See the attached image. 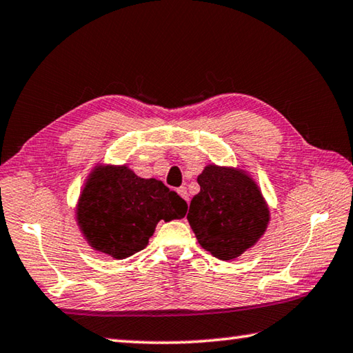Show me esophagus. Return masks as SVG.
I'll return each instance as SVG.
<instances>
[{
    "instance_id": "obj_1",
    "label": "esophagus",
    "mask_w": 353,
    "mask_h": 353,
    "mask_svg": "<svg viewBox=\"0 0 353 353\" xmlns=\"http://www.w3.org/2000/svg\"><path fill=\"white\" fill-rule=\"evenodd\" d=\"M177 193H179V196H181L182 199H185V201H188V193H187V188L185 187H181V188H177Z\"/></svg>"
}]
</instances>
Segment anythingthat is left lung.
Segmentation results:
<instances>
[{
  "instance_id": "1",
  "label": "left lung",
  "mask_w": 353,
  "mask_h": 353,
  "mask_svg": "<svg viewBox=\"0 0 353 353\" xmlns=\"http://www.w3.org/2000/svg\"><path fill=\"white\" fill-rule=\"evenodd\" d=\"M201 191L190 202L188 223L202 248L234 260L265 234L270 223L261 191L246 172L208 165L198 176Z\"/></svg>"
}]
</instances>
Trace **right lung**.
I'll return each mask as SVG.
<instances>
[{
  "label": "right lung",
  "mask_w": 353,
  "mask_h": 353,
  "mask_svg": "<svg viewBox=\"0 0 353 353\" xmlns=\"http://www.w3.org/2000/svg\"><path fill=\"white\" fill-rule=\"evenodd\" d=\"M185 202L163 182L141 179L123 166H98L77 204V223L93 249L113 259L146 248L160 219H181Z\"/></svg>",
  "instance_id": "add662e5"
}]
</instances>
